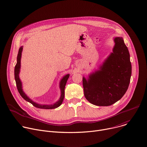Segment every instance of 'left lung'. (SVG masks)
Here are the masks:
<instances>
[{"instance_id": "8db88e82", "label": "left lung", "mask_w": 147, "mask_h": 147, "mask_svg": "<svg viewBox=\"0 0 147 147\" xmlns=\"http://www.w3.org/2000/svg\"><path fill=\"white\" fill-rule=\"evenodd\" d=\"M113 52L99 70L82 78L86 98L92 104L107 107L120 100L126 92L130 81V53L123 38L116 37Z\"/></svg>"}]
</instances>
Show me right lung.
<instances>
[{"mask_svg": "<svg viewBox=\"0 0 147 147\" xmlns=\"http://www.w3.org/2000/svg\"><path fill=\"white\" fill-rule=\"evenodd\" d=\"M23 51V47H20L18 51L17 57V64L15 66L14 68V78L16 82V86L18 90V92L20 93V95L23 97L26 100L27 102L31 103L33 106H34L36 108H40V109H55L59 106H60V105L62 103L64 97H65V86L66 84L67 81L70 76V74H66L65 76L61 80L60 82V88L61 90V96L59 99V100L56 102L53 105H40L34 102H33L31 99H30L27 95L24 92L22 89V82H21V80L19 78V73H20V62H21V57H22V53Z\"/></svg>", "mask_w": 147, "mask_h": 147, "instance_id": "obj_1", "label": "right lung"}]
</instances>
